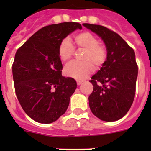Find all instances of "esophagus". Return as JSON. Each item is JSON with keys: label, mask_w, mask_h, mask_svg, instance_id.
I'll return each instance as SVG.
<instances>
[{"label": "esophagus", "mask_w": 151, "mask_h": 151, "mask_svg": "<svg viewBox=\"0 0 151 151\" xmlns=\"http://www.w3.org/2000/svg\"><path fill=\"white\" fill-rule=\"evenodd\" d=\"M82 82H82V81H80V80H78V81H77V85H81V84L82 83Z\"/></svg>", "instance_id": "esophagus-1"}]
</instances>
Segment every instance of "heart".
Returning <instances> with one entry per match:
<instances>
[{
  "mask_svg": "<svg viewBox=\"0 0 151 151\" xmlns=\"http://www.w3.org/2000/svg\"><path fill=\"white\" fill-rule=\"evenodd\" d=\"M77 47L85 50L82 57L83 62L70 63L65 67L64 73L69 77L76 79H84L94 71V66L100 67L106 61L107 51L104 45L99 43L95 35L88 32H82L74 36ZM74 54V47L69 38L60 41L58 47V55L63 62L71 59Z\"/></svg>",
  "mask_w": 151,
  "mask_h": 151,
  "instance_id": "b5f03b06",
  "label": "heart"
}]
</instances>
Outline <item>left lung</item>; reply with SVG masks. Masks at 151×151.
Instances as JSON below:
<instances>
[{
  "label": "left lung",
  "instance_id": "1",
  "mask_svg": "<svg viewBox=\"0 0 151 151\" xmlns=\"http://www.w3.org/2000/svg\"><path fill=\"white\" fill-rule=\"evenodd\" d=\"M83 26L101 37L107 51L106 61L90 80L94 89L88 97L89 106L101 120H119L127 113L134 101L138 77L135 54L115 32L100 25Z\"/></svg>",
  "mask_w": 151,
  "mask_h": 151
}]
</instances>
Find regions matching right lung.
I'll return each mask as SVG.
<instances>
[{"mask_svg":"<svg viewBox=\"0 0 151 151\" xmlns=\"http://www.w3.org/2000/svg\"><path fill=\"white\" fill-rule=\"evenodd\" d=\"M82 28L73 22L45 26L17 50L12 67L16 94L33 120L51 123L67 110L77 84L62 76L58 47L63 38Z\"/></svg>","mask_w":151,"mask_h":151,"instance_id":"1","label":"right lung"}]
</instances>
